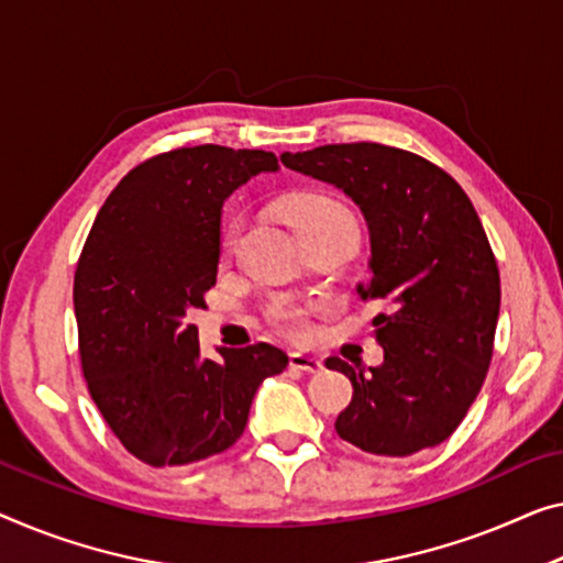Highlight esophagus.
<instances>
[{
	"label": "esophagus",
	"mask_w": 563,
	"mask_h": 563,
	"mask_svg": "<svg viewBox=\"0 0 563 563\" xmlns=\"http://www.w3.org/2000/svg\"><path fill=\"white\" fill-rule=\"evenodd\" d=\"M290 368H298V372H306V374H321L323 362H321V358H316V356L303 354V351H292Z\"/></svg>",
	"instance_id": "1"
}]
</instances>
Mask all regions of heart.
Masks as SVG:
<instances>
[{
    "label": "heart",
    "instance_id": "obj_1",
    "mask_svg": "<svg viewBox=\"0 0 563 563\" xmlns=\"http://www.w3.org/2000/svg\"><path fill=\"white\" fill-rule=\"evenodd\" d=\"M285 214H288L290 224L296 228L298 238L300 234L335 230V228H356L354 212H351L341 199H335L331 195H321V191H303V195L290 197L285 201ZM234 232H238V228L232 224L228 234H224V245L228 247L232 245ZM271 316L285 333L292 335V339H306L310 333V321L303 308L275 303Z\"/></svg>",
    "mask_w": 563,
    "mask_h": 563
}]
</instances>
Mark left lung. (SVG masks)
Wrapping results in <instances>:
<instances>
[{
    "label": "left lung",
    "instance_id": "1",
    "mask_svg": "<svg viewBox=\"0 0 563 563\" xmlns=\"http://www.w3.org/2000/svg\"><path fill=\"white\" fill-rule=\"evenodd\" d=\"M288 169L341 189L362 209L379 366L329 358L354 399L335 419L341 440L374 455L434 448L463 422L483 387L500 313V275L473 201L440 166L382 144H331L290 154Z\"/></svg>",
    "mask_w": 563,
    "mask_h": 563
}]
</instances>
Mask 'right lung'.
<instances>
[{"label":"right lung","instance_id":"right-lung-1","mask_svg":"<svg viewBox=\"0 0 563 563\" xmlns=\"http://www.w3.org/2000/svg\"><path fill=\"white\" fill-rule=\"evenodd\" d=\"M278 169L271 151L176 148L125 174L96 217L73 285L82 374L115 438L148 465L232 448L260 384L288 366L271 343L217 349L212 362L187 323L217 283L224 201Z\"/></svg>","mask_w":563,"mask_h":563}]
</instances>
